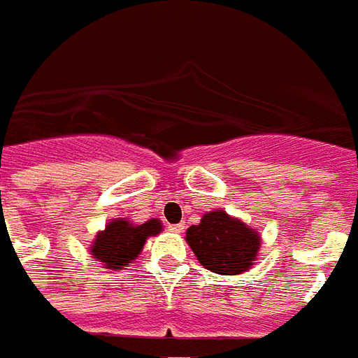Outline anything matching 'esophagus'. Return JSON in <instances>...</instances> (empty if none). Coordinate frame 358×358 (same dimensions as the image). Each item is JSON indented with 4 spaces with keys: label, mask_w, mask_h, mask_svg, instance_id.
Segmentation results:
<instances>
[{
    "label": "esophagus",
    "mask_w": 358,
    "mask_h": 358,
    "mask_svg": "<svg viewBox=\"0 0 358 358\" xmlns=\"http://www.w3.org/2000/svg\"><path fill=\"white\" fill-rule=\"evenodd\" d=\"M184 223H174V225H169V231H171V233H176V234H180V233H184Z\"/></svg>",
    "instance_id": "34e87169"
}]
</instances>
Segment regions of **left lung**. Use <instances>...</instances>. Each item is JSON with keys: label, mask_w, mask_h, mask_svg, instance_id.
<instances>
[{"label": "left lung", "mask_w": 358, "mask_h": 358, "mask_svg": "<svg viewBox=\"0 0 358 358\" xmlns=\"http://www.w3.org/2000/svg\"><path fill=\"white\" fill-rule=\"evenodd\" d=\"M185 240L204 268L222 276L248 272L259 259L261 234L225 210H212L199 225L185 231Z\"/></svg>", "instance_id": "1"}]
</instances>
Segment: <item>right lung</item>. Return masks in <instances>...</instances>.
<instances>
[{"label":"right lung","mask_w":358,"mask_h":358,"mask_svg":"<svg viewBox=\"0 0 358 358\" xmlns=\"http://www.w3.org/2000/svg\"><path fill=\"white\" fill-rule=\"evenodd\" d=\"M161 231L163 225L155 217L138 225L127 217H114L95 234L90 244V255L99 261L103 268L122 270L141 255L146 240L157 236Z\"/></svg>","instance_id":"right-lung-1"}]
</instances>
